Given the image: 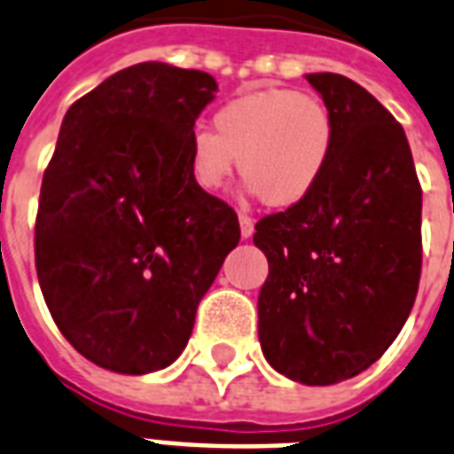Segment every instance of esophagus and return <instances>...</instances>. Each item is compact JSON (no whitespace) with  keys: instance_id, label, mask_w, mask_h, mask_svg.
Instances as JSON below:
<instances>
[{"instance_id":"34e87169","label":"esophagus","mask_w":454,"mask_h":454,"mask_svg":"<svg viewBox=\"0 0 454 454\" xmlns=\"http://www.w3.org/2000/svg\"><path fill=\"white\" fill-rule=\"evenodd\" d=\"M239 224H241V237L251 239L253 237V220L246 213H239Z\"/></svg>"}]
</instances>
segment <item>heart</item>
Returning a JSON list of instances; mask_svg holds the SVG:
<instances>
[{"mask_svg":"<svg viewBox=\"0 0 454 454\" xmlns=\"http://www.w3.org/2000/svg\"><path fill=\"white\" fill-rule=\"evenodd\" d=\"M215 132L196 128L187 139L189 175L217 192L234 165L244 187L270 206H296L319 187L336 151V121L325 101L294 87L251 90L213 115Z\"/></svg>","mask_w":454,"mask_h":454,"instance_id":"obj_1","label":"heart"}]
</instances>
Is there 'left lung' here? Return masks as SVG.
Returning a JSON list of instances; mask_svg holds the SVG:
<instances>
[{
    "label": "left lung",
    "instance_id": "1",
    "mask_svg": "<svg viewBox=\"0 0 454 454\" xmlns=\"http://www.w3.org/2000/svg\"><path fill=\"white\" fill-rule=\"evenodd\" d=\"M305 80L336 121V151L305 201L258 220L265 360L305 386L367 370L410 317L421 275V187L405 129L336 73Z\"/></svg>",
    "mask_w": 454,
    "mask_h": 454
}]
</instances>
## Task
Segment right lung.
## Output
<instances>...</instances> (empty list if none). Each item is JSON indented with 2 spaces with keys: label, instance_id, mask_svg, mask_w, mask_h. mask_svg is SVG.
<instances>
[{
  "label": "right lung",
  "instance_id": "right-lung-1",
  "mask_svg": "<svg viewBox=\"0 0 454 454\" xmlns=\"http://www.w3.org/2000/svg\"><path fill=\"white\" fill-rule=\"evenodd\" d=\"M215 77L146 61L68 108L40 189L35 267L70 346L104 370L177 360L241 230L196 187L187 139Z\"/></svg>",
  "mask_w": 454,
  "mask_h": 454
}]
</instances>
